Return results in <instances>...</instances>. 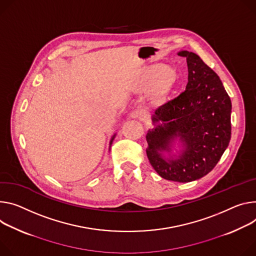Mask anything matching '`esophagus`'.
<instances>
[{
	"label": "esophagus",
	"instance_id": "obj_1",
	"mask_svg": "<svg viewBox=\"0 0 256 256\" xmlns=\"http://www.w3.org/2000/svg\"><path fill=\"white\" fill-rule=\"evenodd\" d=\"M130 118H134V120H142L144 118V114H143L142 111H140V110H134V111H132V112L130 114Z\"/></svg>",
	"mask_w": 256,
	"mask_h": 256
}]
</instances>
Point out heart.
<instances>
[{"instance_id":"1","label":"heart","mask_w":256,"mask_h":256,"mask_svg":"<svg viewBox=\"0 0 256 256\" xmlns=\"http://www.w3.org/2000/svg\"><path fill=\"white\" fill-rule=\"evenodd\" d=\"M176 82V76L172 67L164 64H155L144 68L138 76V88L148 90L157 97L164 96L172 90Z\"/></svg>"}]
</instances>
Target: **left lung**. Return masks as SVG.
<instances>
[{"label": "left lung", "mask_w": 256, "mask_h": 256, "mask_svg": "<svg viewBox=\"0 0 256 256\" xmlns=\"http://www.w3.org/2000/svg\"><path fill=\"white\" fill-rule=\"evenodd\" d=\"M178 55L187 59L188 84L180 96L155 110L146 153L161 178L188 182L212 172L228 148L232 103L218 76L197 54ZM176 140L182 149L174 154Z\"/></svg>", "instance_id": "8db88e82"}]
</instances>
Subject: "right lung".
I'll return each mask as SVG.
<instances>
[{"instance_id":"right-lung-1","label":"right lung","mask_w":256,"mask_h":256,"mask_svg":"<svg viewBox=\"0 0 256 256\" xmlns=\"http://www.w3.org/2000/svg\"><path fill=\"white\" fill-rule=\"evenodd\" d=\"M115 136H116V134H114L113 136H112V138H111V140H110V147H111V144H112V142H113V140H114V138H115ZM110 149V148H109Z\"/></svg>"}]
</instances>
